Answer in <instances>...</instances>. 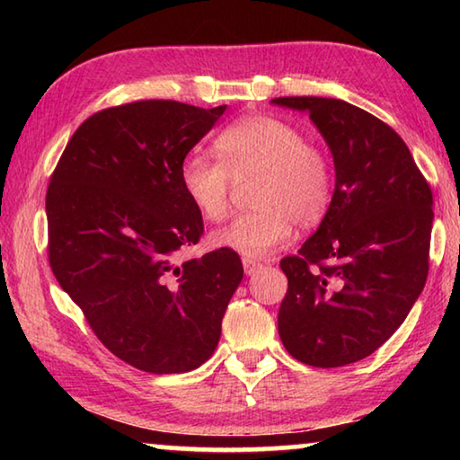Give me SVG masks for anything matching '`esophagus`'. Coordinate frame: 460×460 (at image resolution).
<instances>
[{
    "mask_svg": "<svg viewBox=\"0 0 460 460\" xmlns=\"http://www.w3.org/2000/svg\"><path fill=\"white\" fill-rule=\"evenodd\" d=\"M260 268H261V263H260V261L249 260V258H243V270H245V274H247V276L255 274V271H258Z\"/></svg>",
    "mask_w": 460,
    "mask_h": 460,
    "instance_id": "34e87169",
    "label": "esophagus"
}]
</instances>
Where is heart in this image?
Returning <instances> with one entry per match:
<instances>
[{"instance_id": "b5f03b06", "label": "heart", "mask_w": 460, "mask_h": 460, "mask_svg": "<svg viewBox=\"0 0 460 460\" xmlns=\"http://www.w3.org/2000/svg\"><path fill=\"white\" fill-rule=\"evenodd\" d=\"M221 160L189 154L181 164L182 190L207 221L231 211L233 189L258 181L252 190L255 211L213 233L217 247L243 258H263L298 227H313L329 211L334 172L321 147L302 131L271 115H249L221 131L215 142Z\"/></svg>"}]
</instances>
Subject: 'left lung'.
Returning a JSON list of instances; mask_svg holds the SVG:
<instances>
[{"label": "left lung", "instance_id": "1", "mask_svg": "<svg viewBox=\"0 0 460 460\" xmlns=\"http://www.w3.org/2000/svg\"><path fill=\"white\" fill-rule=\"evenodd\" d=\"M274 103L308 111L337 172L321 227L279 261L278 332L294 359L342 367L384 345L424 290L432 190L403 139L365 109L326 97Z\"/></svg>", "mask_w": 460, "mask_h": 460}]
</instances>
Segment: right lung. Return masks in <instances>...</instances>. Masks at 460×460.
Returning <instances> with one entry per match:
<instances>
[{"label":"right lung","instance_id":"right-lung-1","mask_svg":"<svg viewBox=\"0 0 460 460\" xmlns=\"http://www.w3.org/2000/svg\"><path fill=\"white\" fill-rule=\"evenodd\" d=\"M225 109L166 99L101 109L68 139L46 190L52 274L109 351L155 376L215 353L243 278L233 249L176 258L205 231L181 164Z\"/></svg>","mask_w":460,"mask_h":460}]
</instances>
